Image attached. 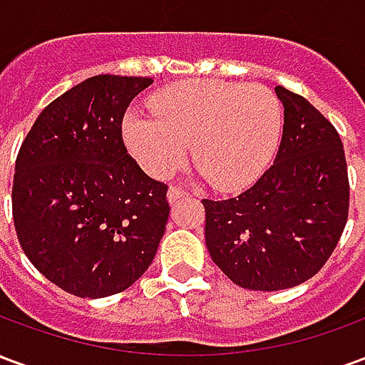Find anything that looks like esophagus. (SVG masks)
I'll use <instances>...</instances> for the list:
<instances>
[{
  "label": "esophagus",
  "mask_w": 365,
  "mask_h": 365,
  "mask_svg": "<svg viewBox=\"0 0 365 365\" xmlns=\"http://www.w3.org/2000/svg\"><path fill=\"white\" fill-rule=\"evenodd\" d=\"M185 195H187V193L183 190H180V187H175V185H172V187L168 190V201H170L172 205H174L175 201H180L182 197H185Z\"/></svg>",
  "instance_id": "34e87169"
}]
</instances>
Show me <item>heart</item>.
<instances>
[{
  "label": "heart",
  "mask_w": 365,
  "mask_h": 365,
  "mask_svg": "<svg viewBox=\"0 0 365 365\" xmlns=\"http://www.w3.org/2000/svg\"><path fill=\"white\" fill-rule=\"evenodd\" d=\"M154 117L127 115L123 140L146 174L164 180L182 166L190 144L215 187L242 190L274 160L283 109L264 86L197 80L158 91Z\"/></svg>",
  "instance_id": "1"
}]
</instances>
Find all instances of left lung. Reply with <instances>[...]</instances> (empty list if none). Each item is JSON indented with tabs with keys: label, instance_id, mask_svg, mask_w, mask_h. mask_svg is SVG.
I'll use <instances>...</instances> for the list:
<instances>
[{
	"label": "left lung",
	"instance_id": "obj_1",
	"mask_svg": "<svg viewBox=\"0 0 365 365\" xmlns=\"http://www.w3.org/2000/svg\"><path fill=\"white\" fill-rule=\"evenodd\" d=\"M283 135L274 166L238 197L203 199L205 245L230 282L279 291L313 277L348 221L350 183L336 128L305 97L275 88Z\"/></svg>",
	"mask_w": 365,
	"mask_h": 365
}]
</instances>
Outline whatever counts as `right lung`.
Masks as SVG:
<instances>
[{
	"mask_svg": "<svg viewBox=\"0 0 365 365\" xmlns=\"http://www.w3.org/2000/svg\"><path fill=\"white\" fill-rule=\"evenodd\" d=\"M150 83L88 78L44 107L17 154L11 201L21 248L78 297L130 287L164 237L168 185L144 174L120 133L128 103Z\"/></svg>",
	"mask_w": 365,
	"mask_h": 365,
	"instance_id": "right-lung-1",
	"label": "right lung"
}]
</instances>
